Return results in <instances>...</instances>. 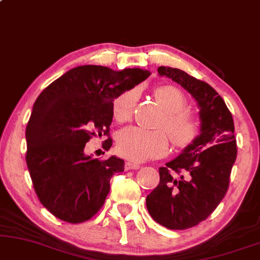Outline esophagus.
Segmentation results:
<instances>
[{
    "mask_svg": "<svg viewBox=\"0 0 260 260\" xmlns=\"http://www.w3.org/2000/svg\"><path fill=\"white\" fill-rule=\"evenodd\" d=\"M124 169H126V170H138V169H140V165L132 161H127L126 164H124Z\"/></svg>",
    "mask_w": 260,
    "mask_h": 260,
    "instance_id": "1",
    "label": "esophagus"
}]
</instances>
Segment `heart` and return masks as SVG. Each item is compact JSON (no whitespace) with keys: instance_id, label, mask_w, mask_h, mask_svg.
Segmentation results:
<instances>
[{"instance_id":"obj_1","label":"heart","mask_w":260,"mask_h":260,"mask_svg":"<svg viewBox=\"0 0 260 260\" xmlns=\"http://www.w3.org/2000/svg\"><path fill=\"white\" fill-rule=\"evenodd\" d=\"M155 99L165 110L159 127L166 130L177 147L188 146L199 134V123L186 110V99L178 88L162 85L155 89ZM139 90L128 89L113 102V115L117 121L131 119L136 108ZM117 154L133 162L160 158L169 151V137L164 131H146L137 126L121 129L116 137Z\"/></svg>"}]
</instances>
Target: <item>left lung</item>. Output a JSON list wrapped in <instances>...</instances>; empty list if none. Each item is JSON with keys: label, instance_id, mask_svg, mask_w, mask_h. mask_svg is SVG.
Returning <instances> with one entry per match:
<instances>
[{"label": "left lung", "instance_id": "8db88e82", "mask_svg": "<svg viewBox=\"0 0 260 260\" xmlns=\"http://www.w3.org/2000/svg\"><path fill=\"white\" fill-rule=\"evenodd\" d=\"M158 74L181 84L196 100L201 134L179 157L159 168L160 182L146 197V207L161 226L186 230L206 220L226 195L238 152L234 122L208 83L179 69L159 67Z\"/></svg>", "mask_w": 260, "mask_h": 260}]
</instances>
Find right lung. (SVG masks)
Segmentation results:
<instances>
[{"label":"right lung","mask_w":260,"mask_h":260,"mask_svg":"<svg viewBox=\"0 0 260 260\" xmlns=\"http://www.w3.org/2000/svg\"><path fill=\"white\" fill-rule=\"evenodd\" d=\"M148 76L141 69L82 65L38 96L26 128V162L38 199L55 217L81 223L105 205L110 178L124 170V161L85 155V144L99 134L108 137L102 147H112L114 99Z\"/></svg>","instance_id":"obj_1"}]
</instances>
